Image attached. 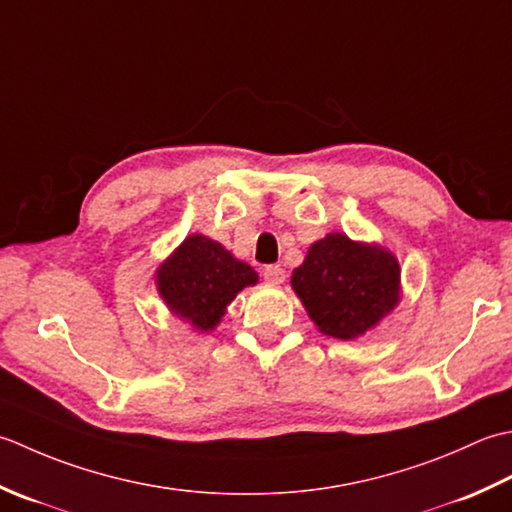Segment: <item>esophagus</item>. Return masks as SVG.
Returning a JSON list of instances; mask_svg holds the SVG:
<instances>
[{"label": "esophagus", "mask_w": 512, "mask_h": 512, "mask_svg": "<svg viewBox=\"0 0 512 512\" xmlns=\"http://www.w3.org/2000/svg\"><path fill=\"white\" fill-rule=\"evenodd\" d=\"M263 278L271 285H280L285 280V269L278 265H267L263 267Z\"/></svg>", "instance_id": "1"}]
</instances>
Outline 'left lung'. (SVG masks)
<instances>
[{
  "instance_id": "obj_1",
  "label": "left lung",
  "mask_w": 512,
  "mask_h": 512,
  "mask_svg": "<svg viewBox=\"0 0 512 512\" xmlns=\"http://www.w3.org/2000/svg\"><path fill=\"white\" fill-rule=\"evenodd\" d=\"M291 287L325 336L353 340L400 302V263L389 249L336 232L309 247Z\"/></svg>"
}]
</instances>
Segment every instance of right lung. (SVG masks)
<instances>
[{
    "label": "right lung",
    "mask_w": 512,
    "mask_h": 512,
    "mask_svg": "<svg viewBox=\"0 0 512 512\" xmlns=\"http://www.w3.org/2000/svg\"><path fill=\"white\" fill-rule=\"evenodd\" d=\"M258 283L243 260L203 234H192L156 269V289L174 316L198 331H212L238 291Z\"/></svg>",
    "instance_id": "add662e5"
}]
</instances>
